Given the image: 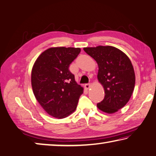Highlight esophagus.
<instances>
[{"instance_id":"esophagus-1","label":"esophagus","mask_w":156,"mask_h":156,"mask_svg":"<svg viewBox=\"0 0 156 156\" xmlns=\"http://www.w3.org/2000/svg\"><path fill=\"white\" fill-rule=\"evenodd\" d=\"M90 87V83H87V84H84V88H85L86 89H89Z\"/></svg>"}]
</instances>
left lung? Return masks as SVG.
I'll return each instance as SVG.
<instances>
[{"label": "left lung", "instance_id": "8db88e82", "mask_svg": "<svg viewBox=\"0 0 156 156\" xmlns=\"http://www.w3.org/2000/svg\"><path fill=\"white\" fill-rule=\"evenodd\" d=\"M84 50L98 63V78L105 91L98 108L108 114L118 111L128 102L134 88L135 73L129 58L110 46L84 48Z\"/></svg>", "mask_w": 156, "mask_h": 156}]
</instances>
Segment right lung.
Listing matches in <instances>:
<instances>
[{"label":"right lung","instance_id":"1","mask_svg":"<svg viewBox=\"0 0 156 156\" xmlns=\"http://www.w3.org/2000/svg\"><path fill=\"white\" fill-rule=\"evenodd\" d=\"M80 52L79 48H51L34 64L31 84L37 100L53 117L63 119L75 111L83 88L75 81L70 64Z\"/></svg>","mask_w":156,"mask_h":156}]
</instances>
